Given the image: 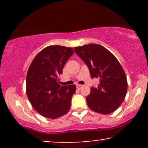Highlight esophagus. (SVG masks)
Segmentation results:
<instances>
[{
  "label": "esophagus",
  "mask_w": 148,
  "mask_h": 148,
  "mask_svg": "<svg viewBox=\"0 0 148 148\" xmlns=\"http://www.w3.org/2000/svg\"><path fill=\"white\" fill-rule=\"evenodd\" d=\"M82 86H83L82 85H81V84H77V88L79 89H79L82 88Z\"/></svg>",
  "instance_id": "34e87169"
}]
</instances>
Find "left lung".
Instances as JSON below:
<instances>
[{
  "mask_svg": "<svg viewBox=\"0 0 148 148\" xmlns=\"http://www.w3.org/2000/svg\"><path fill=\"white\" fill-rule=\"evenodd\" d=\"M74 50L88 66L92 78L100 79L98 88H91L86 97L89 108L102 114L113 112L127 94V76L123 66L112 52L99 44H86Z\"/></svg>",
  "mask_w": 148,
  "mask_h": 148,
  "instance_id": "left-lung-1",
  "label": "left lung"
}]
</instances>
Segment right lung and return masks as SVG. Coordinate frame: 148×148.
Listing matches in <instances>:
<instances>
[{"instance_id":"right-lung-1","label":"right lung","mask_w":148,"mask_h":148,"mask_svg":"<svg viewBox=\"0 0 148 148\" xmlns=\"http://www.w3.org/2000/svg\"><path fill=\"white\" fill-rule=\"evenodd\" d=\"M70 47L48 46L32 60L26 77V94L36 112L55 119L68 112L75 85L60 86L59 76L70 56Z\"/></svg>"}]
</instances>
